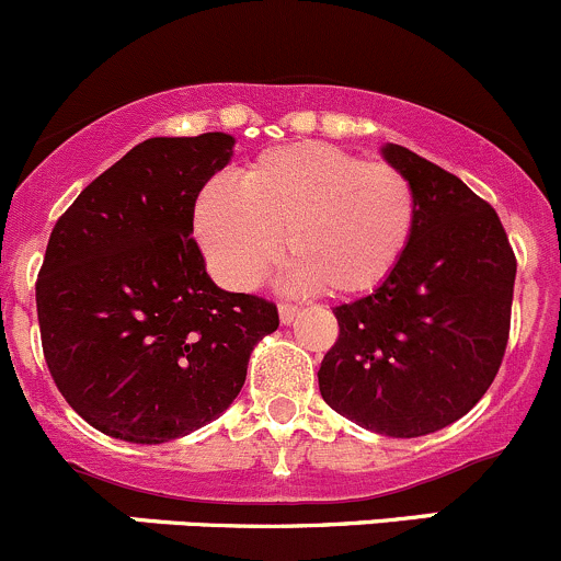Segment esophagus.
Segmentation results:
<instances>
[{
  "instance_id": "34e87169",
  "label": "esophagus",
  "mask_w": 561,
  "mask_h": 561,
  "mask_svg": "<svg viewBox=\"0 0 561 561\" xmlns=\"http://www.w3.org/2000/svg\"><path fill=\"white\" fill-rule=\"evenodd\" d=\"M278 313H280V323H294V321L299 319V308H297V305L280 302L278 305Z\"/></svg>"
}]
</instances>
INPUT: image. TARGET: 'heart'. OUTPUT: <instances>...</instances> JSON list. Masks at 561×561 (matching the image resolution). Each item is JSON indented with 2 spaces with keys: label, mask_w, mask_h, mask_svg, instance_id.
<instances>
[{
  "label": "heart",
  "mask_w": 561,
  "mask_h": 561,
  "mask_svg": "<svg viewBox=\"0 0 561 561\" xmlns=\"http://www.w3.org/2000/svg\"><path fill=\"white\" fill-rule=\"evenodd\" d=\"M192 221L210 270L234 291L256 288L286 251L297 286L359 297L405 259L419 196L389 161L294 142L256 156L238 186L205 183Z\"/></svg>",
  "instance_id": "heart-1"
}]
</instances>
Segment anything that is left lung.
<instances>
[{
	"label": "left lung",
	"instance_id": "1",
	"mask_svg": "<svg viewBox=\"0 0 561 561\" xmlns=\"http://www.w3.org/2000/svg\"><path fill=\"white\" fill-rule=\"evenodd\" d=\"M419 196L400 267L373 294L332 310L340 334L323 356V402L389 437L454 424L492 386L511 334L516 253L486 199L443 167L386 146Z\"/></svg>",
	"mask_w": 561,
	"mask_h": 561
}]
</instances>
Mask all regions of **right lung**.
I'll return each instance as SVG.
<instances>
[{
  "label": "right lung",
  "mask_w": 561,
  "mask_h": 561,
  "mask_svg": "<svg viewBox=\"0 0 561 561\" xmlns=\"http://www.w3.org/2000/svg\"><path fill=\"white\" fill-rule=\"evenodd\" d=\"M234 137H151L61 213L37 275L43 354L94 430L175 440L218 419L245 383L278 308L218 288L192 238L194 202Z\"/></svg>",
  "instance_id": "obj_1"
}]
</instances>
